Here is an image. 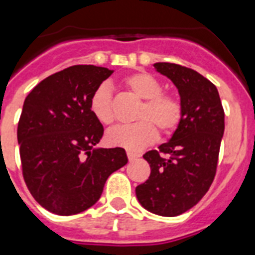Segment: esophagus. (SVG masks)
Masks as SVG:
<instances>
[{
	"instance_id": "obj_1",
	"label": "esophagus",
	"mask_w": 255,
	"mask_h": 255,
	"mask_svg": "<svg viewBox=\"0 0 255 255\" xmlns=\"http://www.w3.org/2000/svg\"><path fill=\"white\" fill-rule=\"evenodd\" d=\"M127 156H128V160H129V161H132V160H135V159H137V157H139V153H135V152H131V151H128L127 152Z\"/></svg>"
}]
</instances>
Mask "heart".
<instances>
[{
	"instance_id": "b5f03b06",
	"label": "heart",
	"mask_w": 255,
	"mask_h": 255,
	"mask_svg": "<svg viewBox=\"0 0 255 255\" xmlns=\"http://www.w3.org/2000/svg\"><path fill=\"white\" fill-rule=\"evenodd\" d=\"M122 85L133 95L143 99L137 108L131 126L112 128L107 132L106 140L112 147H122L137 151L147 147L161 135H172L182 122L184 104L181 98L170 91H163V83L153 75L144 71L133 73L123 78ZM90 111L99 123L111 126L115 123L111 87L107 83L95 88L90 98Z\"/></svg>"
}]
</instances>
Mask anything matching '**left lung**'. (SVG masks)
Wrapping results in <instances>:
<instances>
[{"label": "left lung", "instance_id": "left-lung-1", "mask_svg": "<svg viewBox=\"0 0 255 255\" xmlns=\"http://www.w3.org/2000/svg\"><path fill=\"white\" fill-rule=\"evenodd\" d=\"M153 66L178 88L184 116L168 143L144 153L151 174L136 186V197L152 213L174 217L193 208L213 182L225 112L217 87L201 74L176 63Z\"/></svg>", "mask_w": 255, "mask_h": 255}]
</instances>
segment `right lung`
I'll return each instance as SVG.
<instances>
[{
    "label": "right lung",
    "instance_id": "obj_1",
    "mask_svg": "<svg viewBox=\"0 0 255 255\" xmlns=\"http://www.w3.org/2000/svg\"><path fill=\"white\" fill-rule=\"evenodd\" d=\"M111 74L99 66H71L26 96L17 128L22 176L51 213L73 216L91 208L108 176L127 164L124 148H94L104 128L90 111V98Z\"/></svg>",
    "mask_w": 255,
    "mask_h": 255
}]
</instances>
